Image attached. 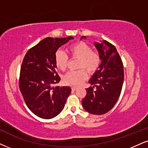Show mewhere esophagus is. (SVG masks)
Masks as SVG:
<instances>
[{
	"mask_svg": "<svg viewBox=\"0 0 148 148\" xmlns=\"http://www.w3.org/2000/svg\"><path fill=\"white\" fill-rule=\"evenodd\" d=\"M77 86H73L72 87V90H77Z\"/></svg>",
	"mask_w": 148,
	"mask_h": 148,
	"instance_id": "1",
	"label": "esophagus"
}]
</instances>
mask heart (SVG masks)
Wrapping results in <instances>:
<instances>
[{"mask_svg":"<svg viewBox=\"0 0 148 148\" xmlns=\"http://www.w3.org/2000/svg\"><path fill=\"white\" fill-rule=\"evenodd\" d=\"M71 58L79 59L77 68L84 69L76 71H70L63 77V82L67 85L79 86L87 78L88 74L85 70L92 74L99 69L101 58L99 55L92 51L88 44L79 42L71 45L67 49ZM69 58L62 51H58L54 58L55 64L61 71H65L68 64ZM86 70H85V69Z\"/></svg>","mask_w":148,"mask_h":148,"instance_id":"1","label":"heart"}]
</instances>
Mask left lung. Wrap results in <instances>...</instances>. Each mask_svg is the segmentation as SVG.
Masks as SVG:
<instances>
[{
  "label": "left lung",
  "instance_id": "1",
  "mask_svg": "<svg viewBox=\"0 0 148 148\" xmlns=\"http://www.w3.org/2000/svg\"><path fill=\"white\" fill-rule=\"evenodd\" d=\"M82 38H86L82 36ZM101 58L99 70L95 73L86 88L82 106L92 114H103L114 107L121 94L124 79L123 65L114 45L106 40L95 42Z\"/></svg>",
  "mask_w": 148,
  "mask_h": 148
}]
</instances>
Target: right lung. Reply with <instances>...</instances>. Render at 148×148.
I'll use <instances>...</instances> for the list:
<instances>
[{"instance_id":"add662e5","label":"right lung","mask_w":148,"mask_h":148,"mask_svg":"<svg viewBox=\"0 0 148 148\" xmlns=\"http://www.w3.org/2000/svg\"><path fill=\"white\" fill-rule=\"evenodd\" d=\"M73 38H46L31 48L21 68L19 88L27 107L36 116L49 119L59 114L71 93L69 86L59 83L54 58L57 50Z\"/></svg>"}]
</instances>
